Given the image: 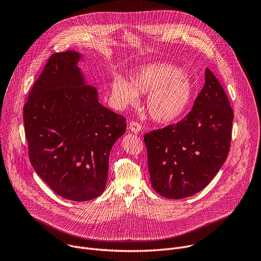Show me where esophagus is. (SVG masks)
<instances>
[{"instance_id":"obj_1","label":"esophagus","mask_w":261,"mask_h":261,"mask_svg":"<svg viewBox=\"0 0 261 261\" xmlns=\"http://www.w3.org/2000/svg\"><path fill=\"white\" fill-rule=\"evenodd\" d=\"M129 128L133 133H138L141 130V125L136 121H132L129 125Z\"/></svg>"}]
</instances>
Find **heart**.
<instances>
[{"mask_svg":"<svg viewBox=\"0 0 261 261\" xmlns=\"http://www.w3.org/2000/svg\"><path fill=\"white\" fill-rule=\"evenodd\" d=\"M147 94L145 106L150 117L167 124L181 117L191 104L193 86L187 73L167 63L147 64L131 74L130 82L115 77L111 99L118 107H126Z\"/></svg>","mask_w":261,"mask_h":261,"instance_id":"b5f03b06","label":"heart"}]
</instances>
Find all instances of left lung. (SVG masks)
Listing matches in <instances>:
<instances>
[{
	"label": "left lung",
	"mask_w": 261,
	"mask_h": 261,
	"mask_svg": "<svg viewBox=\"0 0 261 261\" xmlns=\"http://www.w3.org/2000/svg\"><path fill=\"white\" fill-rule=\"evenodd\" d=\"M232 122L225 91L206 68L204 86L189 114L143 137L154 190L181 199L206 187L228 156Z\"/></svg>",
	"instance_id": "obj_1"
}]
</instances>
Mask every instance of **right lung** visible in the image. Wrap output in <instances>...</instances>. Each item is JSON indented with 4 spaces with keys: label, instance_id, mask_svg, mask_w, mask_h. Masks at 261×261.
<instances>
[{
    "label": "right lung",
    "instance_id": "add662e5",
    "mask_svg": "<svg viewBox=\"0 0 261 261\" xmlns=\"http://www.w3.org/2000/svg\"><path fill=\"white\" fill-rule=\"evenodd\" d=\"M80 58L73 50L50 56L30 91L23 123L37 174L58 195L88 201L104 191L110 150L127 124L85 85Z\"/></svg>",
    "mask_w": 261,
    "mask_h": 261
}]
</instances>
